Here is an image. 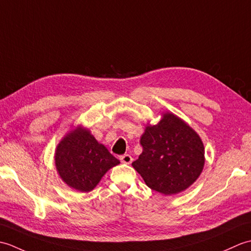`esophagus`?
Returning a JSON list of instances; mask_svg holds the SVG:
<instances>
[{
  "label": "esophagus",
  "instance_id": "esophagus-1",
  "mask_svg": "<svg viewBox=\"0 0 251 251\" xmlns=\"http://www.w3.org/2000/svg\"><path fill=\"white\" fill-rule=\"evenodd\" d=\"M121 162L124 163V164H130L132 162V157L129 155V154H124V155H122L120 157Z\"/></svg>",
  "mask_w": 251,
  "mask_h": 251
}]
</instances>
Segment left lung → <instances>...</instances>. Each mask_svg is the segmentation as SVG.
Segmentation results:
<instances>
[{"instance_id":"8db88e82","label":"left lung","mask_w":251,"mask_h":251,"mask_svg":"<svg viewBox=\"0 0 251 251\" xmlns=\"http://www.w3.org/2000/svg\"><path fill=\"white\" fill-rule=\"evenodd\" d=\"M142 153L132 162L149 188L164 195L186 190L200 177L205 148L199 134L172 112L155 125L147 124L141 136Z\"/></svg>"}]
</instances>
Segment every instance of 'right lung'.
<instances>
[{
	"label": "right lung",
	"instance_id": "add662e5",
	"mask_svg": "<svg viewBox=\"0 0 251 251\" xmlns=\"http://www.w3.org/2000/svg\"><path fill=\"white\" fill-rule=\"evenodd\" d=\"M120 161L101 145L88 128L78 125L62 138L55 151V166L71 189L90 192Z\"/></svg>",
	"mask_w": 251,
	"mask_h": 251
}]
</instances>
